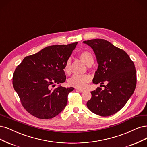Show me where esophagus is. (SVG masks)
I'll return each mask as SVG.
<instances>
[{"instance_id": "obj_1", "label": "esophagus", "mask_w": 147, "mask_h": 147, "mask_svg": "<svg viewBox=\"0 0 147 147\" xmlns=\"http://www.w3.org/2000/svg\"><path fill=\"white\" fill-rule=\"evenodd\" d=\"M77 90L78 91H79V92H83L84 91V89H77Z\"/></svg>"}]
</instances>
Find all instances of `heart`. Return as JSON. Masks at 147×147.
<instances>
[{"instance_id":"heart-1","label":"heart","mask_w":147,"mask_h":147,"mask_svg":"<svg viewBox=\"0 0 147 147\" xmlns=\"http://www.w3.org/2000/svg\"><path fill=\"white\" fill-rule=\"evenodd\" d=\"M79 57L87 65L89 63H93L94 58L92 53L89 51H83L80 52L79 54ZM70 60H67L64 67V71L68 74L70 72ZM91 77L89 75H74L72 77L69 78L68 82L69 84L71 86L77 88H84L86 87L87 84L90 82Z\"/></svg>"}]
</instances>
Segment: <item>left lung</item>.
<instances>
[{
	"instance_id": "1",
	"label": "left lung",
	"mask_w": 147,
	"mask_h": 147,
	"mask_svg": "<svg viewBox=\"0 0 147 147\" xmlns=\"http://www.w3.org/2000/svg\"><path fill=\"white\" fill-rule=\"evenodd\" d=\"M92 48L98 64L93 83L103 85L90 92L92 97L87 102L88 109L100 116L117 113L128 102L136 86L134 64L123 50L106 40L90 39L83 41Z\"/></svg>"
}]
</instances>
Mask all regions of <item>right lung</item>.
<instances>
[{
	"label": "right lung",
	"mask_w": 147,
	"mask_h": 147,
	"mask_svg": "<svg viewBox=\"0 0 147 147\" xmlns=\"http://www.w3.org/2000/svg\"><path fill=\"white\" fill-rule=\"evenodd\" d=\"M78 42L45 47L18 65L13 84L23 107L38 119H52L64 109L74 88L52 89L65 79L64 67Z\"/></svg>",
	"instance_id": "obj_1"
}]
</instances>
